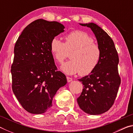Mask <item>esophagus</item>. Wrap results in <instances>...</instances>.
<instances>
[{
	"instance_id": "34e87169",
	"label": "esophagus",
	"mask_w": 133,
	"mask_h": 133,
	"mask_svg": "<svg viewBox=\"0 0 133 133\" xmlns=\"http://www.w3.org/2000/svg\"><path fill=\"white\" fill-rule=\"evenodd\" d=\"M67 78V82H71L72 80H73V79H72V78H71V77H68V76H67V77H66Z\"/></svg>"
}]
</instances>
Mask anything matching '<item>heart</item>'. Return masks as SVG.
<instances>
[{
    "label": "heart",
    "instance_id": "1",
    "mask_svg": "<svg viewBox=\"0 0 133 133\" xmlns=\"http://www.w3.org/2000/svg\"><path fill=\"white\" fill-rule=\"evenodd\" d=\"M50 49L54 58L59 64L63 63L70 53V60L62 65L63 71L68 75L79 73L82 76L92 73L98 66L102 57L100 47L86 32L81 30L71 31L64 37V42L54 37Z\"/></svg>",
    "mask_w": 133,
    "mask_h": 133
}]
</instances>
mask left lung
Listing matches in <instances>:
<instances>
[{
	"instance_id": "8db88e82",
	"label": "left lung",
	"mask_w": 133,
	"mask_h": 133,
	"mask_svg": "<svg viewBox=\"0 0 133 133\" xmlns=\"http://www.w3.org/2000/svg\"><path fill=\"white\" fill-rule=\"evenodd\" d=\"M80 24L93 31L102 51V57L92 73L78 79L83 89L77 101L83 111L98 115L111 107L118 93L121 83L118 53L111 38L100 27L93 23Z\"/></svg>"
}]
</instances>
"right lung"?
I'll use <instances>...</instances> for the list:
<instances>
[{
	"instance_id": "add662e5",
	"label": "right lung",
	"mask_w": 133,
	"mask_h": 133,
	"mask_svg": "<svg viewBox=\"0 0 133 133\" xmlns=\"http://www.w3.org/2000/svg\"><path fill=\"white\" fill-rule=\"evenodd\" d=\"M64 29L57 22L37 19L26 27L16 42L12 90L30 113L46 112L56 92L67 83L66 76L57 71L50 49L51 40Z\"/></svg>"
}]
</instances>
